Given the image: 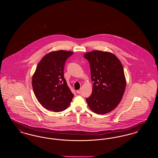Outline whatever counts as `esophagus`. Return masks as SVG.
<instances>
[{
	"label": "esophagus",
	"mask_w": 158,
	"mask_h": 158,
	"mask_svg": "<svg viewBox=\"0 0 158 158\" xmlns=\"http://www.w3.org/2000/svg\"><path fill=\"white\" fill-rule=\"evenodd\" d=\"M81 89H79V90H76V93H77V94H81Z\"/></svg>",
	"instance_id": "1"
}]
</instances>
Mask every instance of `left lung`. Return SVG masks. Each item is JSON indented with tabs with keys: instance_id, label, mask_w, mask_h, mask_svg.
Masks as SVG:
<instances>
[{
	"instance_id": "1",
	"label": "left lung",
	"mask_w": 158,
	"mask_h": 158,
	"mask_svg": "<svg viewBox=\"0 0 158 158\" xmlns=\"http://www.w3.org/2000/svg\"><path fill=\"white\" fill-rule=\"evenodd\" d=\"M90 64L93 88L86 101L90 110L104 114L114 110L124 93L126 82L119 59L112 53L95 50L84 54Z\"/></svg>"
}]
</instances>
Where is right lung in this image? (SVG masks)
<instances>
[{
    "label": "right lung",
    "instance_id": "right-lung-1",
    "mask_svg": "<svg viewBox=\"0 0 158 158\" xmlns=\"http://www.w3.org/2000/svg\"><path fill=\"white\" fill-rule=\"evenodd\" d=\"M73 54L59 50L47 54L37 65L32 80L38 101L54 112L65 110L74 97L64 77L65 62Z\"/></svg>",
    "mask_w": 158,
    "mask_h": 158
}]
</instances>
